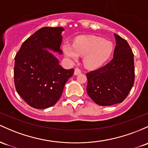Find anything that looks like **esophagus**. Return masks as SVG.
<instances>
[{"label": "esophagus", "instance_id": "esophagus-1", "mask_svg": "<svg viewBox=\"0 0 148 148\" xmlns=\"http://www.w3.org/2000/svg\"><path fill=\"white\" fill-rule=\"evenodd\" d=\"M81 73H82L81 69H79V68H76L75 70H74V74H75V75H78V74H81Z\"/></svg>", "mask_w": 148, "mask_h": 148}]
</instances>
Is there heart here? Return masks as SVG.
Wrapping results in <instances>:
<instances>
[{"mask_svg":"<svg viewBox=\"0 0 148 148\" xmlns=\"http://www.w3.org/2000/svg\"><path fill=\"white\" fill-rule=\"evenodd\" d=\"M113 45L110 40L94 36H86L76 38L74 44L65 43L63 50L70 59L84 57V65L90 69L99 68L105 64L112 53Z\"/></svg>","mask_w":148,"mask_h":148,"instance_id":"obj_1","label":"heart"}]
</instances>
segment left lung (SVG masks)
Returning a JSON list of instances; mask_svg holds the SVG:
<instances>
[{"label":"left lung","instance_id":"1","mask_svg":"<svg viewBox=\"0 0 148 148\" xmlns=\"http://www.w3.org/2000/svg\"><path fill=\"white\" fill-rule=\"evenodd\" d=\"M114 58L105 66L87 73V93L101 106L120 103L129 95L135 79L134 53L129 43L114 34Z\"/></svg>","mask_w":148,"mask_h":148}]
</instances>
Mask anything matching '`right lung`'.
I'll use <instances>...</instances> for the list:
<instances>
[{"label": "right lung", "mask_w": 148, "mask_h": 148, "mask_svg": "<svg viewBox=\"0 0 148 148\" xmlns=\"http://www.w3.org/2000/svg\"><path fill=\"white\" fill-rule=\"evenodd\" d=\"M61 27H43L22 43L14 58V86L29 106L45 109L56 104L74 69H65L48 51L62 54Z\"/></svg>", "instance_id": "1"}]
</instances>
